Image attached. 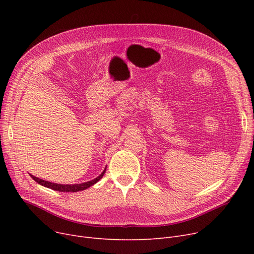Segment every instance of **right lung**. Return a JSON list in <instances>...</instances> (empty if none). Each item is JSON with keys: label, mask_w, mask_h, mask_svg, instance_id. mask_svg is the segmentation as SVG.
<instances>
[{"label": "right lung", "mask_w": 254, "mask_h": 254, "mask_svg": "<svg viewBox=\"0 0 254 254\" xmlns=\"http://www.w3.org/2000/svg\"><path fill=\"white\" fill-rule=\"evenodd\" d=\"M105 172H106V169L102 172V174L100 176H98L97 178H95L93 180H90V181H87V182H84V183H79V184H58V183L45 181L43 179H39L33 175H31V177L39 184H41V185L45 186V188H48L50 190L63 191V192H76V191H80V190H84L90 188L91 185L96 184L104 176Z\"/></svg>", "instance_id": "right-lung-1"}]
</instances>
